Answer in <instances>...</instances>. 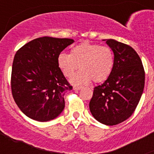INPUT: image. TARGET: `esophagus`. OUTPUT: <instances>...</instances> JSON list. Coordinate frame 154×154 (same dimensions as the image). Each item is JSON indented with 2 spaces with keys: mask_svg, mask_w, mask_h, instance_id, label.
<instances>
[{
  "mask_svg": "<svg viewBox=\"0 0 154 154\" xmlns=\"http://www.w3.org/2000/svg\"><path fill=\"white\" fill-rule=\"evenodd\" d=\"M82 86H78V85H75L74 87H73V89H75V90H80V89H82Z\"/></svg>",
  "mask_w": 154,
  "mask_h": 154,
  "instance_id": "obj_1",
  "label": "esophagus"
}]
</instances>
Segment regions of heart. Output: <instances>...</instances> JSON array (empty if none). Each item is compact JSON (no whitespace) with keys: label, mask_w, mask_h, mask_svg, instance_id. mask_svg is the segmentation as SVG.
<instances>
[{"label":"heart","mask_w":154,"mask_h":154,"mask_svg":"<svg viewBox=\"0 0 154 154\" xmlns=\"http://www.w3.org/2000/svg\"><path fill=\"white\" fill-rule=\"evenodd\" d=\"M114 65L112 49L107 46L84 42L72 48L70 54L62 52L58 56V65L64 75L71 77L79 68L81 70L71 79L76 85L96 82L108 78Z\"/></svg>","instance_id":"obj_1"}]
</instances>
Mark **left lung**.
<instances>
[{"instance_id": "8db88e82", "label": "left lung", "mask_w": 154, "mask_h": 154, "mask_svg": "<svg viewBox=\"0 0 154 154\" xmlns=\"http://www.w3.org/2000/svg\"><path fill=\"white\" fill-rule=\"evenodd\" d=\"M114 54L111 74L94 88L89 109L99 123L113 126L131 116L144 89L145 72L142 62L133 48L114 39H106Z\"/></svg>"}]
</instances>
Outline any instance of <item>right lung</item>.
Returning a JSON list of instances; mask_svg holds the SVG:
<instances>
[{"mask_svg": "<svg viewBox=\"0 0 154 154\" xmlns=\"http://www.w3.org/2000/svg\"><path fill=\"white\" fill-rule=\"evenodd\" d=\"M73 39L43 37L24 45L14 55L11 72L13 98L31 119L47 122L65 108L64 96L72 87L58 65V56Z\"/></svg>", "mask_w": 154, "mask_h": 154, "instance_id": "right-lung-1", "label": "right lung"}]
</instances>
